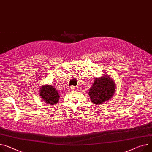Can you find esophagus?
I'll return each instance as SVG.
<instances>
[{
    "instance_id": "34e87169",
    "label": "esophagus",
    "mask_w": 152,
    "mask_h": 152,
    "mask_svg": "<svg viewBox=\"0 0 152 152\" xmlns=\"http://www.w3.org/2000/svg\"><path fill=\"white\" fill-rule=\"evenodd\" d=\"M69 89L71 90V91H74V90H75V88L74 86H71V87H70Z\"/></svg>"
}]
</instances>
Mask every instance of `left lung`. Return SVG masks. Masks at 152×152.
Returning a JSON list of instances; mask_svg holds the SVG:
<instances>
[{"label":"left lung","instance_id":"left-lung-1","mask_svg":"<svg viewBox=\"0 0 152 152\" xmlns=\"http://www.w3.org/2000/svg\"><path fill=\"white\" fill-rule=\"evenodd\" d=\"M115 88L114 80L110 75L103 74L102 77L95 79L89 90L88 95L93 103L102 104L113 96Z\"/></svg>","mask_w":152,"mask_h":152}]
</instances>
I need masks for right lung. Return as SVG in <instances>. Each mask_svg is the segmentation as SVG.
<instances>
[{"label": "right lung", "instance_id": "add662e5", "mask_svg": "<svg viewBox=\"0 0 152 152\" xmlns=\"http://www.w3.org/2000/svg\"><path fill=\"white\" fill-rule=\"evenodd\" d=\"M39 95L42 100L50 105L55 104L59 101L60 95L58 91L50 85H42L39 89Z\"/></svg>", "mask_w": 152, "mask_h": 152}]
</instances>
